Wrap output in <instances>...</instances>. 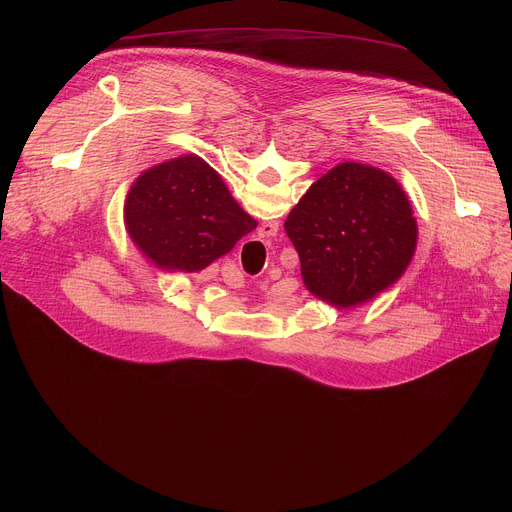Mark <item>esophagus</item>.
<instances>
[{
  "mask_svg": "<svg viewBox=\"0 0 512 512\" xmlns=\"http://www.w3.org/2000/svg\"><path fill=\"white\" fill-rule=\"evenodd\" d=\"M277 231H279V223H275V221L263 223V225L259 227V235H261V237H275Z\"/></svg>",
  "mask_w": 512,
  "mask_h": 512,
  "instance_id": "34e87169",
  "label": "esophagus"
}]
</instances>
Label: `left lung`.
Here are the masks:
<instances>
[{
    "label": "left lung",
    "instance_id": "obj_1",
    "mask_svg": "<svg viewBox=\"0 0 512 512\" xmlns=\"http://www.w3.org/2000/svg\"><path fill=\"white\" fill-rule=\"evenodd\" d=\"M302 279L336 310L362 306L407 271L417 221L401 184L369 164L342 162L318 178L285 218Z\"/></svg>",
    "mask_w": 512,
    "mask_h": 512
}]
</instances>
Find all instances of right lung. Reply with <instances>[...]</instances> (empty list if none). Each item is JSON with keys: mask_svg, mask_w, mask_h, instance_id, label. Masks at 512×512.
I'll return each instance as SVG.
<instances>
[{"mask_svg": "<svg viewBox=\"0 0 512 512\" xmlns=\"http://www.w3.org/2000/svg\"><path fill=\"white\" fill-rule=\"evenodd\" d=\"M123 218L143 257L168 273H198L257 229L218 172L194 154L141 172Z\"/></svg>", "mask_w": 512, "mask_h": 512, "instance_id": "right-lung-1", "label": "right lung"}]
</instances>
